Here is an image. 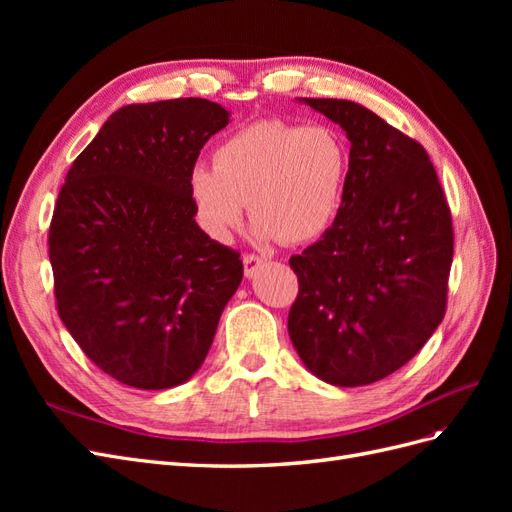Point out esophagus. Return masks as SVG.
<instances>
[{
    "label": "esophagus",
    "instance_id": "esophagus-1",
    "mask_svg": "<svg viewBox=\"0 0 512 512\" xmlns=\"http://www.w3.org/2000/svg\"><path fill=\"white\" fill-rule=\"evenodd\" d=\"M265 265V258H260V256H256V254H245L243 256V269H245V275L247 277H252V275H256V271Z\"/></svg>",
    "mask_w": 512,
    "mask_h": 512
}]
</instances>
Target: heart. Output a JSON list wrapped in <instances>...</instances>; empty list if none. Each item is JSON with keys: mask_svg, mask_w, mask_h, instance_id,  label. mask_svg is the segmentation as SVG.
<instances>
[{"mask_svg": "<svg viewBox=\"0 0 512 512\" xmlns=\"http://www.w3.org/2000/svg\"><path fill=\"white\" fill-rule=\"evenodd\" d=\"M348 170V149L335 130L260 119L220 143L213 168L192 170L190 196L200 224L215 239H228L250 200L262 241L303 245L335 224Z\"/></svg>", "mask_w": 512, "mask_h": 512, "instance_id": "b5f03b06", "label": "heart"}]
</instances>
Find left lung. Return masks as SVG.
<instances>
[{
  "instance_id": "obj_1",
  "label": "left lung",
  "mask_w": 512,
  "mask_h": 512,
  "mask_svg": "<svg viewBox=\"0 0 512 512\" xmlns=\"http://www.w3.org/2000/svg\"><path fill=\"white\" fill-rule=\"evenodd\" d=\"M305 104L346 130L350 170L335 224L290 258L288 333L314 376L363 386L404 367L444 318L451 209L421 143L356 102Z\"/></svg>"
}]
</instances>
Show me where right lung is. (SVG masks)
<instances>
[{
  "label": "right lung",
  "instance_id": "right-lung-1",
  "mask_svg": "<svg viewBox=\"0 0 512 512\" xmlns=\"http://www.w3.org/2000/svg\"><path fill=\"white\" fill-rule=\"evenodd\" d=\"M228 111L203 98L111 115L61 185L49 228L57 314L89 361L134 389L194 376L241 254L194 222L190 175Z\"/></svg>",
  "mask_w": 512,
  "mask_h": 512
}]
</instances>
